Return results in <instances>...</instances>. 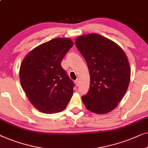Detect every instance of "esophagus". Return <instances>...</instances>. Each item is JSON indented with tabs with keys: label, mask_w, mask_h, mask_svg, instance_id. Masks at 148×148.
Returning <instances> with one entry per match:
<instances>
[{
	"label": "esophagus",
	"mask_w": 148,
	"mask_h": 148,
	"mask_svg": "<svg viewBox=\"0 0 148 148\" xmlns=\"http://www.w3.org/2000/svg\"><path fill=\"white\" fill-rule=\"evenodd\" d=\"M75 84H76V86H78V84H79V80H78V79L76 80H75Z\"/></svg>",
	"instance_id": "esophagus-1"
}]
</instances>
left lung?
<instances>
[{
	"label": "left lung",
	"instance_id": "left-lung-1",
	"mask_svg": "<svg viewBox=\"0 0 148 148\" xmlns=\"http://www.w3.org/2000/svg\"><path fill=\"white\" fill-rule=\"evenodd\" d=\"M75 45L87 64L90 88L82 96L86 109L95 114L111 112L125 95L131 78L129 60L116 43L96 33L78 36Z\"/></svg>",
	"mask_w": 148,
	"mask_h": 148
}]
</instances>
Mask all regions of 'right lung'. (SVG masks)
<instances>
[{"label": "right lung", "instance_id": "right-lung-1", "mask_svg": "<svg viewBox=\"0 0 148 148\" xmlns=\"http://www.w3.org/2000/svg\"><path fill=\"white\" fill-rule=\"evenodd\" d=\"M68 38H56L32 49L23 59L19 79L23 90L35 108L55 114L66 108L74 84L61 62L73 47Z\"/></svg>", "mask_w": 148, "mask_h": 148}]
</instances>
